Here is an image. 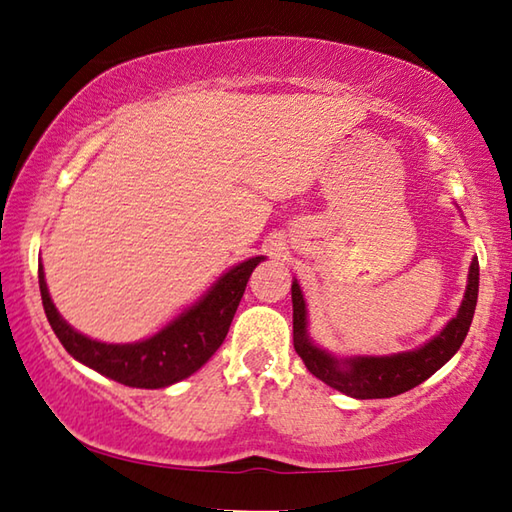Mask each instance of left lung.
Returning a JSON list of instances; mask_svg holds the SVG:
<instances>
[{"instance_id": "1", "label": "left lung", "mask_w": 512, "mask_h": 512, "mask_svg": "<svg viewBox=\"0 0 512 512\" xmlns=\"http://www.w3.org/2000/svg\"><path fill=\"white\" fill-rule=\"evenodd\" d=\"M479 297V261L472 258L468 272V288L459 306V312L447 321V326L436 337L429 339L416 351L393 353V355H355L339 357L319 348L308 335V310L303 301V292L297 279L292 281V328H294V351L299 353L308 371L326 382L328 387L346 393L357 400L393 398L441 369L459 351L465 335H468L474 308Z\"/></svg>"}]
</instances>
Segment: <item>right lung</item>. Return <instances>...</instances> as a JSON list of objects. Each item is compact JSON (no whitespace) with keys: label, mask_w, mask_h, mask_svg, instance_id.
Instances as JSON below:
<instances>
[{"label":"right lung","mask_w":512,"mask_h":512,"mask_svg":"<svg viewBox=\"0 0 512 512\" xmlns=\"http://www.w3.org/2000/svg\"><path fill=\"white\" fill-rule=\"evenodd\" d=\"M261 261H265V256L233 265L193 306L179 312L159 333L134 344H105L78 333L53 306L42 261L38 265V281L42 306L53 333L74 360L125 387L164 389L202 369L222 346L249 276Z\"/></svg>","instance_id":"right-lung-1"}]
</instances>
